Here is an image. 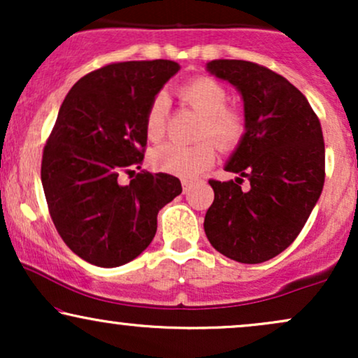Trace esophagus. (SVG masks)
Here are the masks:
<instances>
[{"label":"esophagus","mask_w":358,"mask_h":358,"mask_svg":"<svg viewBox=\"0 0 358 358\" xmlns=\"http://www.w3.org/2000/svg\"><path fill=\"white\" fill-rule=\"evenodd\" d=\"M182 185H183V192H187L188 188H190L192 182H190V180H182Z\"/></svg>","instance_id":"esophagus-1"}]
</instances>
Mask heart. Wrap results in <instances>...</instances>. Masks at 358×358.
Here are the masks:
<instances>
[{
    "label": "heart",
    "instance_id": "b5f03b06",
    "mask_svg": "<svg viewBox=\"0 0 358 358\" xmlns=\"http://www.w3.org/2000/svg\"><path fill=\"white\" fill-rule=\"evenodd\" d=\"M180 99L202 116L196 139L203 141L193 146L165 143L150 153V165L162 173L192 178L213 165L217 146L232 151L241 145L248 133V114L237 106H229L227 89L212 77H195L178 90ZM168 101L158 94L151 101L145 116V133L150 141H158L166 131ZM216 142L213 143L211 139Z\"/></svg>",
    "mask_w": 358,
    "mask_h": 358
}]
</instances>
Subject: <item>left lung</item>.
<instances>
[{"instance_id":"8db88e82","label":"left lung","mask_w":358,"mask_h":358,"mask_svg":"<svg viewBox=\"0 0 358 358\" xmlns=\"http://www.w3.org/2000/svg\"><path fill=\"white\" fill-rule=\"evenodd\" d=\"M207 71L241 92L248 133L225 165L239 176L229 182L208 180L215 196L203 229L220 254L259 264L293 244L322 195V124L306 97L268 67L212 60ZM244 178L250 190L242 192Z\"/></svg>"}]
</instances>
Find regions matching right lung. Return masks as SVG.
Wrapping results in <instances>:
<instances>
[{"label": "right lung", "mask_w": 358, "mask_h": 358, "mask_svg": "<svg viewBox=\"0 0 358 358\" xmlns=\"http://www.w3.org/2000/svg\"><path fill=\"white\" fill-rule=\"evenodd\" d=\"M171 60L117 62L87 73L62 102L42 156V185L57 232L99 268L133 261L153 241L158 212L182 193L173 175L141 168L145 116L176 72Z\"/></svg>", "instance_id": "right-lung-1"}]
</instances>
